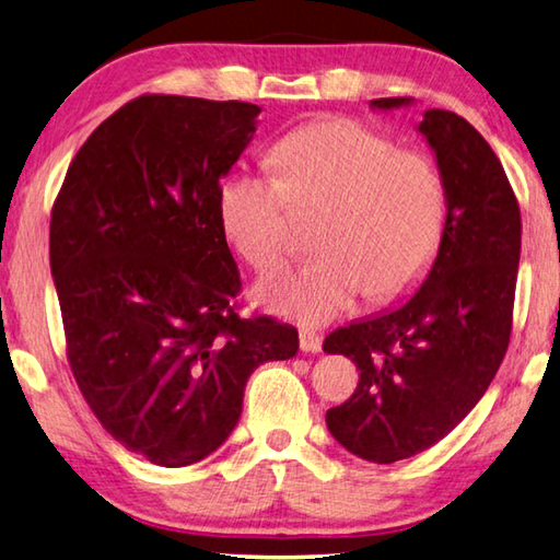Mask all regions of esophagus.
Segmentation results:
<instances>
[{"instance_id":"esophagus-1","label":"esophagus","mask_w":560,"mask_h":560,"mask_svg":"<svg viewBox=\"0 0 560 560\" xmlns=\"http://www.w3.org/2000/svg\"><path fill=\"white\" fill-rule=\"evenodd\" d=\"M300 348L304 353H319L322 351V336L310 329L300 331Z\"/></svg>"}]
</instances>
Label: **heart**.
Instances as JSON below:
<instances>
[{"mask_svg":"<svg viewBox=\"0 0 560 560\" xmlns=\"http://www.w3.org/2000/svg\"><path fill=\"white\" fill-rule=\"evenodd\" d=\"M268 165L272 177L231 175L217 205L226 241L260 272L294 248L290 212H322L314 231L322 256L256 288L272 314L322 326L363 292L377 304L402 298L436 260L446 187L431 158L397 151L389 136L358 121L329 119L284 136Z\"/></svg>","mask_w":560,"mask_h":560,"instance_id":"b5f03b06","label":"heart"}]
</instances>
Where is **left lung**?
Returning a JSON list of instances; mask_svg holds the SVG:
<instances>
[{
	"instance_id": "1",
	"label": "left lung",
	"mask_w": 560,
	"mask_h": 560,
	"mask_svg": "<svg viewBox=\"0 0 560 560\" xmlns=\"http://www.w3.org/2000/svg\"><path fill=\"white\" fill-rule=\"evenodd\" d=\"M411 97L373 100V109L411 107ZM446 187V229L427 280L399 307L341 326L324 353L351 358L361 380L326 427L371 463L411 458L456 429L480 402L508 353L520 205L490 143L446 109L417 126Z\"/></svg>"
}]
</instances>
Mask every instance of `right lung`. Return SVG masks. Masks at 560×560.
<instances>
[{
	"mask_svg": "<svg viewBox=\"0 0 560 560\" xmlns=\"http://www.w3.org/2000/svg\"><path fill=\"white\" fill-rule=\"evenodd\" d=\"M260 107L143 94L102 121L50 214L68 363L94 417L163 468L214 453L238 424L250 373L288 361L298 329L241 319L221 177Z\"/></svg>",
	"mask_w": 560,
	"mask_h": 560,
	"instance_id": "1",
	"label": "right lung"
}]
</instances>
